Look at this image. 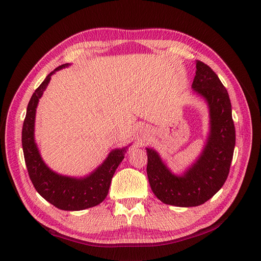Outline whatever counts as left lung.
Wrapping results in <instances>:
<instances>
[{
    "mask_svg": "<svg viewBox=\"0 0 261 261\" xmlns=\"http://www.w3.org/2000/svg\"><path fill=\"white\" fill-rule=\"evenodd\" d=\"M192 88L205 97L210 111L212 127L201 157L182 176H176L155 151L146 148V172L152 191L163 203L177 207L202 205L222 188L228 176L236 143L227 90L203 61H196Z\"/></svg>",
    "mask_w": 261,
    "mask_h": 261,
    "instance_id": "1",
    "label": "left lung"
}]
</instances>
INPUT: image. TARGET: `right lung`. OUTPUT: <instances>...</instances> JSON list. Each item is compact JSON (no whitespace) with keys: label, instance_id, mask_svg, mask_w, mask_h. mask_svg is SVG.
I'll return each mask as SVG.
<instances>
[{"label":"right lung","instance_id":"right-lung-1","mask_svg":"<svg viewBox=\"0 0 261 261\" xmlns=\"http://www.w3.org/2000/svg\"><path fill=\"white\" fill-rule=\"evenodd\" d=\"M67 66V64L61 65L49 73L33 93L23 122L22 147L29 175L37 192L55 207L75 212L96 206L105 200L111 178L124 159L126 148L114 150L108 155L103 165L98 167L92 174L80 179L58 175L44 165L34 141L36 107L51 80L52 74Z\"/></svg>","mask_w":261,"mask_h":261}]
</instances>
